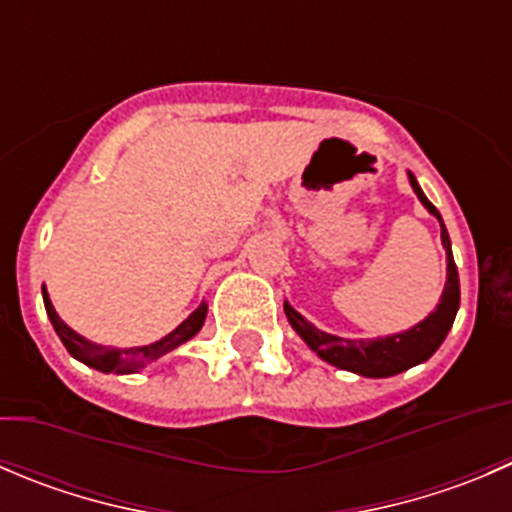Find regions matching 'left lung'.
Segmentation results:
<instances>
[{"mask_svg": "<svg viewBox=\"0 0 512 512\" xmlns=\"http://www.w3.org/2000/svg\"><path fill=\"white\" fill-rule=\"evenodd\" d=\"M410 185H413L418 200L428 207L430 215L438 217L440 222V237H443V247L448 252V282H445L443 297H440L435 312H430L423 322H418L410 330L398 332V335L377 337V340H350V337H337L330 332L317 330L312 322H307L300 312L285 302V315L290 325L295 327L297 335L310 345L330 365L340 367V370L357 372L362 377H390L398 372L408 370V367L420 365L428 360L440 345H443L445 335L453 327L455 315L460 307V280H458V267H455L453 250H450V237L443 225V217L435 210L433 202L423 195L418 180L413 172H408Z\"/></svg>", "mask_w": 512, "mask_h": 512, "instance_id": "8db88e82", "label": "left lung"}]
</instances>
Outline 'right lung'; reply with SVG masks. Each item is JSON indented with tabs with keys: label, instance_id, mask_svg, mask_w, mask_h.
<instances>
[{
	"label": "right lung",
	"instance_id": "obj_1",
	"mask_svg": "<svg viewBox=\"0 0 512 512\" xmlns=\"http://www.w3.org/2000/svg\"><path fill=\"white\" fill-rule=\"evenodd\" d=\"M42 297H44V307H47L49 320H52V327L57 330L59 340L64 342V347H67L69 355L77 357V360L84 362V365L94 367V370L117 372V375L142 370L145 365L155 362L157 357L167 355V352H172L175 347H180L182 342H187L190 337H195L197 332L202 330V325H205V317H207V305L202 302V305L197 307V310L192 312L185 322H180V325H177L170 335L162 337V340L152 342V345L127 347V350H122V347L97 345V342L77 335V332H74L69 325H64L62 317L57 315V310L52 307V300H49V295L44 287H42Z\"/></svg>",
	"mask_w": 512,
	"mask_h": 512
}]
</instances>
